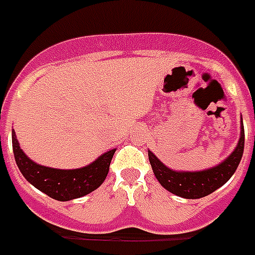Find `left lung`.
<instances>
[{
	"instance_id": "obj_1",
	"label": "left lung",
	"mask_w": 255,
	"mask_h": 255,
	"mask_svg": "<svg viewBox=\"0 0 255 255\" xmlns=\"http://www.w3.org/2000/svg\"><path fill=\"white\" fill-rule=\"evenodd\" d=\"M245 149V129L243 121L240 128V138L238 145L227 159L217 166L200 171H177L162 163L151 151H148L149 163L156 180L160 185L171 194L185 199H199L213 194L216 189L223 187L238 169Z\"/></svg>"
}]
</instances>
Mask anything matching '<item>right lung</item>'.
<instances>
[{
    "label": "right lung",
    "mask_w": 255,
    "mask_h": 255,
    "mask_svg": "<svg viewBox=\"0 0 255 255\" xmlns=\"http://www.w3.org/2000/svg\"><path fill=\"white\" fill-rule=\"evenodd\" d=\"M12 147L16 165L23 177L31 185L44 192L52 199L67 202V200L82 198L93 192L102 185L110 170L115 148L100 155L90 165L79 169H55L35 163L23 152L20 144L16 138L15 130L12 129Z\"/></svg>",
    "instance_id": "right-lung-1"
}]
</instances>
